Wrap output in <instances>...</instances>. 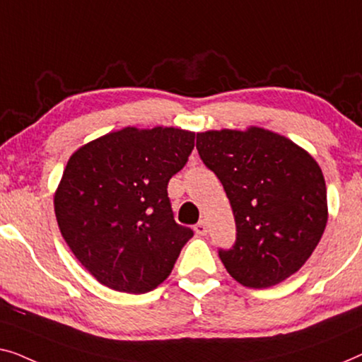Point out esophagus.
I'll use <instances>...</instances> for the list:
<instances>
[{"instance_id":"1","label":"esophagus","mask_w":362,"mask_h":362,"mask_svg":"<svg viewBox=\"0 0 362 362\" xmlns=\"http://www.w3.org/2000/svg\"><path fill=\"white\" fill-rule=\"evenodd\" d=\"M193 230H195V233L198 234V236H205L206 231H208V228H206V223H205V221H200V223H197V225H195V228H193Z\"/></svg>"}]
</instances>
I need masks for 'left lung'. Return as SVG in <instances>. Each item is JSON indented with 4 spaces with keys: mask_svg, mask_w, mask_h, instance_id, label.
Listing matches in <instances>:
<instances>
[{
    "mask_svg": "<svg viewBox=\"0 0 362 362\" xmlns=\"http://www.w3.org/2000/svg\"><path fill=\"white\" fill-rule=\"evenodd\" d=\"M197 149L223 183L236 221V243L220 249L228 274L244 287L267 288L300 271L328 221L318 162L259 126L197 132Z\"/></svg>",
    "mask_w": 362,
    "mask_h": 362,
    "instance_id": "8db88e82",
    "label": "left lung"
}]
</instances>
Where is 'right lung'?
<instances>
[{
  "label": "right lung",
  "instance_id": "add662e5",
  "mask_svg": "<svg viewBox=\"0 0 362 362\" xmlns=\"http://www.w3.org/2000/svg\"><path fill=\"white\" fill-rule=\"evenodd\" d=\"M195 132L128 126L70 156L54 195L59 230L100 284L146 293L170 276L190 228L177 225L167 183L187 164Z\"/></svg>",
  "mask_w": 362,
  "mask_h": 362
}]
</instances>
